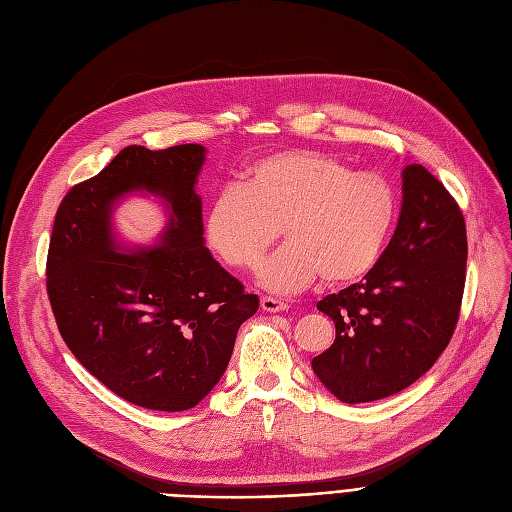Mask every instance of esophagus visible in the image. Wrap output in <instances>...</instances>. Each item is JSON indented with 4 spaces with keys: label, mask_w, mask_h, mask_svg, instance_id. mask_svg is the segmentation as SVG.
<instances>
[{
    "label": "esophagus",
    "mask_w": 512,
    "mask_h": 512,
    "mask_svg": "<svg viewBox=\"0 0 512 512\" xmlns=\"http://www.w3.org/2000/svg\"><path fill=\"white\" fill-rule=\"evenodd\" d=\"M260 308L266 310V312H281V310H287L289 306L277 298H271V296H262L260 298Z\"/></svg>",
    "instance_id": "1"
}]
</instances>
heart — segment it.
Wrapping results in <instances>:
<instances>
[{"label": "heart", "instance_id": "heart-1", "mask_svg": "<svg viewBox=\"0 0 512 512\" xmlns=\"http://www.w3.org/2000/svg\"><path fill=\"white\" fill-rule=\"evenodd\" d=\"M398 216V193L379 173L354 170L331 154L291 150L248 168L246 185L216 193L206 214L210 250L248 271L283 231L287 243L258 269V283L291 294L323 277L344 285L369 275Z\"/></svg>", "mask_w": 512, "mask_h": 512}]
</instances>
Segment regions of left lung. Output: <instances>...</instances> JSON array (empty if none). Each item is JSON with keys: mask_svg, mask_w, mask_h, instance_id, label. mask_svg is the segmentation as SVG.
Listing matches in <instances>:
<instances>
[{"mask_svg": "<svg viewBox=\"0 0 512 512\" xmlns=\"http://www.w3.org/2000/svg\"><path fill=\"white\" fill-rule=\"evenodd\" d=\"M467 229L448 189L421 164L402 170L398 227L375 269L316 308L335 342L312 371L346 404L394 396L450 344L465 291Z\"/></svg>", "mask_w": 512, "mask_h": 512, "instance_id": "obj_1", "label": "left lung"}]
</instances>
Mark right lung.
Returning a JSON list of instances; mask_svg holds the SVG:
<instances>
[{"label": "right lung", "mask_w": 512, "mask_h": 512, "mask_svg": "<svg viewBox=\"0 0 512 512\" xmlns=\"http://www.w3.org/2000/svg\"><path fill=\"white\" fill-rule=\"evenodd\" d=\"M204 160L200 143L129 145L56 212L45 275L60 335L95 379L141 408L179 412L206 398L258 310L204 246ZM133 190L162 197L171 223L156 247L120 251L111 212Z\"/></svg>", "instance_id": "1"}]
</instances>
